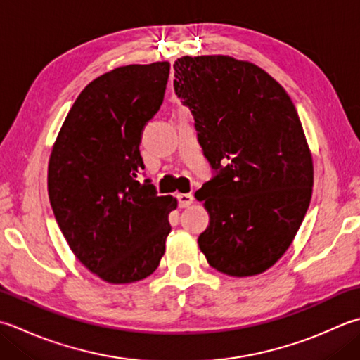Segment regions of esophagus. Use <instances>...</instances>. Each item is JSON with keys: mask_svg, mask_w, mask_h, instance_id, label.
Instances as JSON below:
<instances>
[{"mask_svg": "<svg viewBox=\"0 0 360 360\" xmlns=\"http://www.w3.org/2000/svg\"><path fill=\"white\" fill-rule=\"evenodd\" d=\"M178 202H179V207H188L190 204L193 202V195H190V193H179L178 195Z\"/></svg>", "mask_w": 360, "mask_h": 360, "instance_id": "1", "label": "esophagus"}]
</instances>
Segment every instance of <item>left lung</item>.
<instances>
[{"label":"left lung","mask_w":360,"mask_h":360,"mask_svg":"<svg viewBox=\"0 0 360 360\" xmlns=\"http://www.w3.org/2000/svg\"><path fill=\"white\" fill-rule=\"evenodd\" d=\"M173 67L176 95L218 170L195 193L209 214L200 250L228 276L264 273L292 245L312 196V153L298 112L284 87L248 60L182 56Z\"/></svg>","instance_id":"left-lung-1"}]
</instances>
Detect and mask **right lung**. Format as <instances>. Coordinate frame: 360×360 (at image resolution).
Instances as JSON below:
<instances>
[{"mask_svg":"<svg viewBox=\"0 0 360 360\" xmlns=\"http://www.w3.org/2000/svg\"><path fill=\"white\" fill-rule=\"evenodd\" d=\"M170 63H132L98 76L65 117L48 162V195L63 237L79 262L110 284L150 276L160 264L178 207L158 196L140 140L164 101Z\"/></svg>","mask_w":360,"mask_h":360,"instance_id":"obj_1","label":"right lung"}]
</instances>
